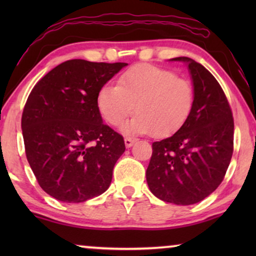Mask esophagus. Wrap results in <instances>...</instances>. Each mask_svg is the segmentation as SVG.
Returning <instances> with one entry per match:
<instances>
[{"label":"esophagus","instance_id":"obj_1","mask_svg":"<svg viewBox=\"0 0 256 256\" xmlns=\"http://www.w3.org/2000/svg\"><path fill=\"white\" fill-rule=\"evenodd\" d=\"M134 142H135V140H132L130 138H124V144H126V146H127V148H130V146L134 144Z\"/></svg>","mask_w":256,"mask_h":256}]
</instances>
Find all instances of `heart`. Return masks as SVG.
Here are the masks:
<instances>
[{
  "label": "heart",
  "mask_w": 256,
  "mask_h": 256,
  "mask_svg": "<svg viewBox=\"0 0 256 256\" xmlns=\"http://www.w3.org/2000/svg\"><path fill=\"white\" fill-rule=\"evenodd\" d=\"M118 84L101 86L96 104L112 126H120L135 106L138 114L122 127L124 134L166 138L180 130L190 116L194 87L169 70L138 64L122 73Z\"/></svg>",
  "instance_id": "b5f03b06"
}]
</instances>
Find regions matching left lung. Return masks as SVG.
Returning a JSON list of instances; mask_svg holds the SVG:
<instances>
[{"label":"left lung","mask_w":256,"mask_h":256,"mask_svg":"<svg viewBox=\"0 0 256 256\" xmlns=\"http://www.w3.org/2000/svg\"><path fill=\"white\" fill-rule=\"evenodd\" d=\"M194 85L190 116L172 136L152 143L146 183L154 196L176 205H192L222 183L233 154L234 122L225 93L204 66L188 57Z\"/></svg>","instance_id":"left-lung-1"}]
</instances>
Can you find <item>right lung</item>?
<instances>
[{
	"label": "right lung",
	"instance_id": "right-lung-1",
	"mask_svg": "<svg viewBox=\"0 0 256 256\" xmlns=\"http://www.w3.org/2000/svg\"><path fill=\"white\" fill-rule=\"evenodd\" d=\"M127 65L72 59L31 90L22 114L26 158L40 188L57 200L82 202L110 188L126 146L102 122L96 96Z\"/></svg>",
	"mask_w": 256,
	"mask_h": 256
}]
</instances>
